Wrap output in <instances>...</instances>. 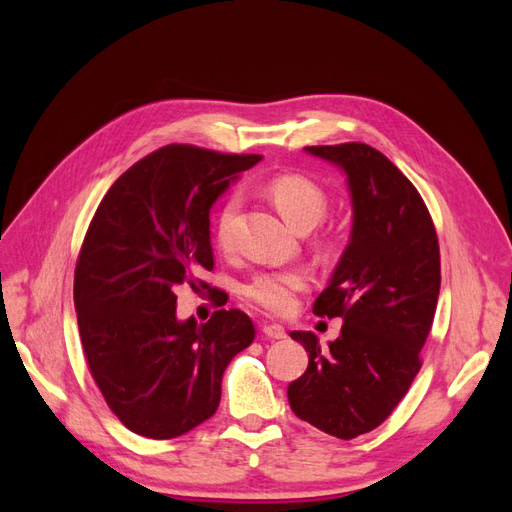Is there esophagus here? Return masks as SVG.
<instances>
[{"label":"esophagus","mask_w":512,"mask_h":512,"mask_svg":"<svg viewBox=\"0 0 512 512\" xmlns=\"http://www.w3.org/2000/svg\"><path fill=\"white\" fill-rule=\"evenodd\" d=\"M262 333H265L269 339H286V329L282 327V324H265L262 327Z\"/></svg>","instance_id":"esophagus-1"}]
</instances>
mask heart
I'll list each match as a JSON object with an SVG mask.
<instances>
[{
  "label": "heart",
  "mask_w": 512,
  "mask_h": 512,
  "mask_svg": "<svg viewBox=\"0 0 512 512\" xmlns=\"http://www.w3.org/2000/svg\"><path fill=\"white\" fill-rule=\"evenodd\" d=\"M267 192L273 205L284 215V220L297 230L314 228L324 211H327V196L314 181L301 175H277L269 181ZM241 205L239 194H230L215 220V237L220 245L230 243L232 222ZM307 286V275L301 269H269L256 273L243 286V294L258 307L271 314H284L294 303V294Z\"/></svg>",
  "instance_id": "b5f03b06"
}]
</instances>
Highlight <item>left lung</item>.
<instances>
[{"instance_id":"1","label":"left lung","mask_w":512,"mask_h":512,"mask_svg":"<svg viewBox=\"0 0 512 512\" xmlns=\"http://www.w3.org/2000/svg\"><path fill=\"white\" fill-rule=\"evenodd\" d=\"M346 175L352 230L314 314L344 320L320 346L292 331L307 354L305 374L288 384L292 412L329 436L352 440L376 429L421 369L440 294V247L431 215L406 175L363 143L305 147Z\"/></svg>"}]
</instances>
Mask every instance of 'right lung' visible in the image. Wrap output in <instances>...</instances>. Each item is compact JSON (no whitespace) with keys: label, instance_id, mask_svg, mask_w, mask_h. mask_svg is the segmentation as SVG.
<instances>
[{"label":"right lung","instance_id":"obj_1","mask_svg":"<svg viewBox=\"0 0 512 512\" xmlns=\"http://www.w3.org/2000/svg\"><path fill=\"white\" fill-rule=\"evenodd\" d=\"M260 156L168 145L128 168L89 224L74 271L87 363L108 408L138 436L170 440L205 423L232 356L254 342L239 309L177 318L181 284L213 269L209 213Z\"/></svg>","mask_w":512,"mask_h":512}]
</instances>
